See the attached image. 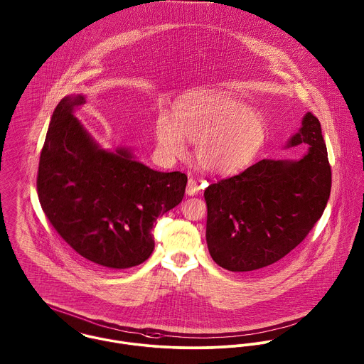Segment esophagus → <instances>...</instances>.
I'll return each mask as SVG.
<instances>
[{
	"label": "esophagus",
	"instance_id": "obj_1",
	"mask_svg": "<svg viewBox=\"0 0 364 364\" xmlns=\"http://www.w3.org/2000/svg\"><path fill=\"white\" fill-rule=\"evenodd\" d=\"M200 192V185L195 181V179H189L188 181V186H186V195L188 196H196Z\"/></svg>",
	"mask_w": 364,
	"mask_h": 364
}]
</instances>
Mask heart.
<instances>
[{
    "label": "heart",
    "instance_id": "b5f03b06",
    "mask_svg": "<svg viewBox=\"0 0 364 364\" xmlns=\"http://www.w3.org/2000/svg\"><path fill=\"white\" fill-rule=\"evenodd\" d=\"M156 140L162 156H183L186 140L196 144L199 166L214 175L245 168L259 151L266 124L258 112L223 94H200L176 105L173 119L159 113Z\"/></svg>",
    "mask_w": 364,
    "mask_h": 364
}]
</instances>
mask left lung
I'll return each mask as SVG.
<instances>
[{
  "mask_svg": "<svg viewBox=\"0 0 364 364\" xmlns=\"http://www.w3.org/2000/svg\"><path fill=\"white\" fill-rule=\"evenodd\" d=\"M307 144L299 161L262 159L208 185L206 241L213 260L231 272L269 266L293 251L321 218L331 166L319 120L306 113L286 147Z\"/></svg>",
  "mask_w": 364,
  "mask_h": 364,
  "instance_id": "1",
  "label": "left lung"
}]
</instances>
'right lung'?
Masks as SVG:
<instances>
[{"instance_id":"right-lung-1","label":"right lung","mask_w":364,"mask_h":364,"mask_svg":"<svg viewBox=\"0 0 364 364\" xmlns=\"http://www.w3.org/2000/svg\"><path fill=\"white\" fill-rule=\"evenodd\" d=\"M82 95L53 112L38 171V196L60 237L82 258L127 269L154 251L156 218L178 206L188 176L159 172L124 147L105 150L74 116Z\"/></svg>"}]
</instances>
